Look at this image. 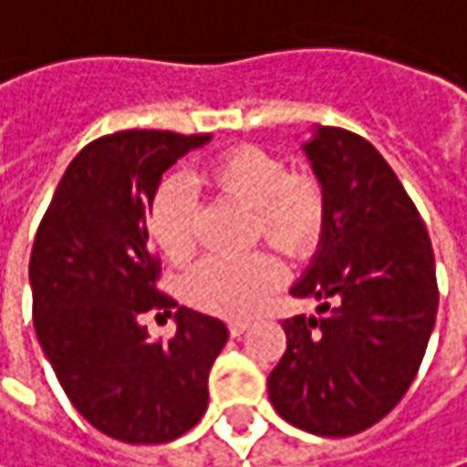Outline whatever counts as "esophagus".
<instances>
[{
  "mask_svg": "<svg viewBox=\"0 0 467 467\" xmlns=\"http://www.w3.org/2000/svg\"><path fill=\"white\" fill-rule=\"evenodd\" d=\"M247 329H250V321H242V318L228 324V332H231V337H239V335H244Z\"/></svg>",
  "mask_w": 467,
  "mask_h": 467,
  "instance_id": "esophagus-1",
  "label": "esophagus"
}]
</instances>
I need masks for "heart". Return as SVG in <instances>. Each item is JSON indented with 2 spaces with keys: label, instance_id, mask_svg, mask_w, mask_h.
Instances as JSON below:
<instances>
[{
  "label": "heart",
  "instance_id": "heart-1",
  "mask_svg": "<svg viewBox=\"0 0 467 467\" xmlns=\"http://www.w3.org/2000/svg\"><path fill=\"white\" fill-rule=\"evenodd\" d=\"M196 183L220 202L247 210V242L300 260L317 250L327 228V191L311 172H286L279 156L257 146H234L210 159ZM146 228L159 252L185 265L196 252V204L183 181L153 191ZM282 284V265L268 252L239 260H204L185 282L188 300L217 317L254 314Z\"/></svg>",
  "mask_w": 467,
  "mask_h": 467
}]
</instances>
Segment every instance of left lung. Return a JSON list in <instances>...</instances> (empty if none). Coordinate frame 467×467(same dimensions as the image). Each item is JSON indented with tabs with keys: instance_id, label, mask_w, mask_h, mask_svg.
Masks as SVG:
<instances>
[{
	"instance_id": "left-lung-1",
	"label": "left lung",
	"mask_w": 467,
	"mask_h": 467,
	"mask_svg": "<svg viewBox=\"0 0 467 467\" xmlns=\"http://www.w3.org/2000/svg\"><path fill=\"white\" fill-rule=\"evenodd\" d=\"M327 191V228L295 297L318 317L284 318L268 375L274 410L300 431L343 439L380 422L425 356L439 284L415 202L369 140L318 127L303 146Z\"/></svg>"
}]
</instances>
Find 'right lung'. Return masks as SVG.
I'll return each instance as SVG.
<instances>
[{"instance_id":"right-lung-1","label":"right lung","mask_w":467,"mask_h":467,"mask_svg":"<svg viewBox=\"0 0 467 467\" xmlns=\"http://www.w3.org/2000/svg\"><path fill=\"white\" fill-rule=\"evenodd\" d=\"M210 135L124 130L84 146L39 223L28 279L34 329L74 410L124 444H164L207 412V380L228 340L220 318L178 306L159 282L146 213L161 175ZM171 316L170 344L140 317Z\"/></svg>"}]
</instances>
